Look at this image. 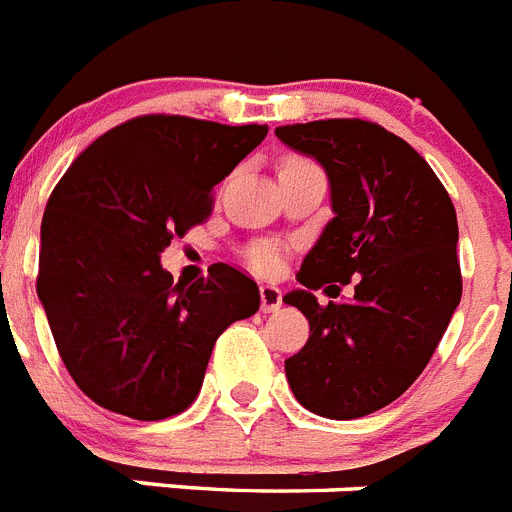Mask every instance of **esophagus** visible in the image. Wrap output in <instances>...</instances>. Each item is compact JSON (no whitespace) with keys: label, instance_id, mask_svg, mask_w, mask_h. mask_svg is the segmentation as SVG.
Here are the masks:
<instances>
[{"label":"esophagus","instance_id":"obj_1","mask_svg":"<svg viewBox=\"0 0 512 512\" xmlns=\"http://www.w3.org/2000/svg\"><path fill=\"white\" fill-rule=\"evenodd\" d=\"M261 310L264 313H274L282 305V290L274 285H261Z\"/></svg>","mask_w":512,"mask_h":512}]
</instances>
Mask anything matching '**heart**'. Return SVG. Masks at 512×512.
Instances as JSON below:
<instances>
[{"instance_id": "heart-1", "label": "heart", "mask_w": 512, "mask_h": 512, "mask_svg": "<svg viewBox=\"0 0 512 512\" xmlns=\"http://www.w3.org/2000/svg\"><path fill=\"white\" fill-rule=\"evenodd\" d=\"M287 163H303V160H287ZM285 163V165H287ZM251 264L259 269V272H272L274 266L279 264V256L274 248H256L251 256Z\"/></svg>"}]
</instances>
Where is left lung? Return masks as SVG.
<instances>
[{
    "mask_svg": "<svg viewBox=\"0 0 512 512\" xmlns=\"http://www.w3.org/2000/svg\"><path fill=\"white\" fill-rule=\"evenodd\" d=\"M274 134L326 170L334 212L300 266L303 287L282 298L310 323L287 383L313 414L365 417L417 381L461 303L456 209L425 157L383 126L329 119ZM349 278L355 299L317 305L318 286Z\"/></svg>",
    "mask_w": 512,
    "mask_h": 512,
    "instance_id": "left-lung-1",
    "label": "left lung"
}]
</instances>
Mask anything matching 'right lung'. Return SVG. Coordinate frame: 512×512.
Here are the masks:
<instances>
[{
    "instance_id": "right-lung-1",
    "label": "right lung",
    "mask_w": 512,
    "mask_h": 512,
    "mask_svg": "<svg viewBox=\"0 0 512 512\" xmlns=\"http://www.w3.org/2000/svg\"><path fill=\"white\" fill-rule=\"evenodd\" d=\"M266 131L139 116L69 165L41 222L38 300L69 375L95 404L142 422L183 412L217 336L259 310V287L233 266L173 285L160 253L207 220L212 189Z\"/></svg>"
}]
</instances>
